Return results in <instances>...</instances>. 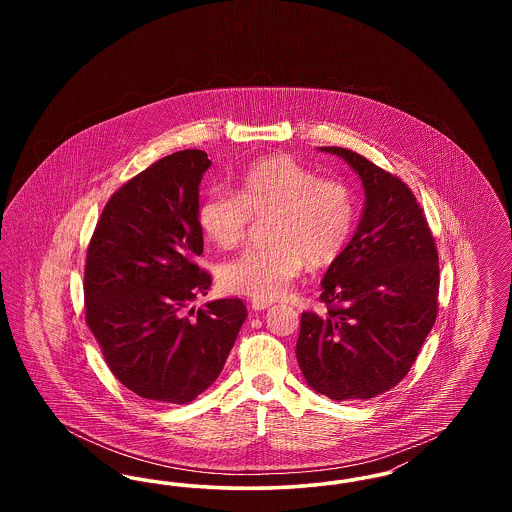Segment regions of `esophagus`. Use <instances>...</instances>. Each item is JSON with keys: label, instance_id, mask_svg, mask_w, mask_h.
<instances>
[{"label": "esophagus", "instance_id": "1", "mask_svg": "<svg viewBox=\"0 0 512 512\" xmlns=\"http://www.w3.org/2000/svg\"><path fill=\"white\" fill-rule=\"evenodd\" d=\"M251 309L253 311H265V309H268L270 305H272V301H265V299H251Z\"/></svg>", "mask_w": 512, "mask_h": 512}]
</instances>
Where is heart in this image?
I'll use <instances>...</instances> for the list:
<instances>
[{
    "mask_svg": "<svg viewBox=\"0 0 512 512\" xmlns=\"http://www.w3.org/2000/svg\"><path fill=\"white\" fill-rule=\"evenodd\" d=\"M255 219H265L268 244L249 247L217 268L220 290L272 301L309 263L324 268L340 259L357 224V199L338 178H320L288 155L251 163L238 176V194L211 188L197 222L211 244H240Z\"/></svg>",
    "mask_w": 512,
    "mask_h": 512,
    "instance_id": "obj_1",
    "label": "heart"
}]
</instances>
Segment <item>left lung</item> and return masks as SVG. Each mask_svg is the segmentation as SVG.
Listing matches in <instances>:
<instances>
[{"label": "left lung", "mask_w": 512, "mask_h": 512, "mask_svg": "<svg viewBox=\"0 0 512 512\" xmlns=\"http://www.w3.org/2000/svg\"><path fill=\"white\" fill-rule=\"evenodd\" d=\"M359 174L365 209L355 236L324 278V313L301 315L295 345L313 390L334 401L397 386L438 317V249L409 186L366 157L320 147Z\"/></svg>", "instance_id": "8db88e82"}]
</instances>
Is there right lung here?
Segmentation results:
<instances>
[{"mask_svg":"<svg viewBox=\"0 0 512 512\" xmlns=\"http://www.w3.org/2000/svg\"><path fill=\"white\" fill-rule=\"evenodd\" d=\"M211 167L201 149L167 155L111 195L88 245L86 324L124 388L184 405L217 378L238 338L244 301L186 307L211 286L195 257L199 184Z\"/></svg>","mask_w":512,"mask_h":512,"instance_id":"right-lung-1","label":"right lung"}]
</instances>
